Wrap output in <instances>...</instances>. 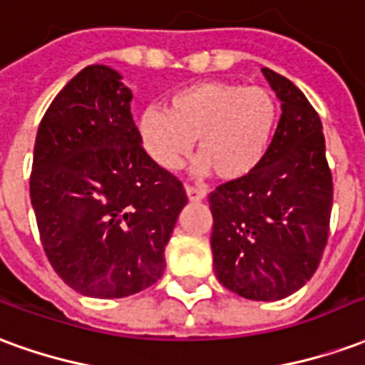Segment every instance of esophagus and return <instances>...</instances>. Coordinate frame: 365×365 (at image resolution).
<instances>
[{"label":"esophagus","instance_id":"1","mask_svg":"<svg viewBox=\"0 0 365 365\" xmlns=\"http://www.w3.org/2000/svg\"><path fill=\"white\" fill-rule=\"evenodd\" d=\"M185 195L190 199L191 203H199L205 199V191L199 190V187H191V185H185Z\"/></svg>","mask_w":365,"mask_h":365}]
</instances>
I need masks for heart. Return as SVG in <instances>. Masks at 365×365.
I'll return each instance as SVG.
<instances>
[{"label":"heart","instance_id":"obj_1","mask_svg":"<svg viewBox=\"0 0 365 365\" xmlns=\"http://www.w3.org/2000/svg\"><path fill=\"white\" fill-rule=\"evenodd\" d=\"M277 117V99L266 88L207 80L175 91L168 109L148 107L138 119V138L162 170H178L197 140L199 174L235 182L266 158Z\"/></svg>","mask_w":365,"mask_h":365}]
</instances>
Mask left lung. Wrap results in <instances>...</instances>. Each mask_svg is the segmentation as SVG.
Masks as SVG:
<instances>
[{
  "instance_id": "left-lung-1",
  "label": "left lung",
  "mask_w": 365,
  "mask_h": 365,
  "mask_svg": "<svg viewBox=\"0 0 365 365\" xmlns=\"http://www.w3.org/2000/svg\"><path fill=\"white\" fill-rule=\"evenodd\" d=\"M282 101L266 158L209 195L213 269L240 297L277 301L305 285L329 240L332 175L319 115L293 83L262 68Z\"/></svg>"
}]
</instances>
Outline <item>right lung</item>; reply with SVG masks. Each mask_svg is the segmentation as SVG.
<instances>
[{"instance_id":"right-lung-1","label":"right lung","mask_w":365,"mask_h":365,"mask_svg":"<svg viewBox=\"0 0 365 365\" xmlns=\"http://www.w3.org/2000/svg\"><path fill=\"white\" fill-rule=\"evenodd\" d=\"M133 91L103 64L76 74L36 133L31 203L54 272L97 299L128 297L164 274L187 197L144 152Z\"/></svg>"}]
</instances>
